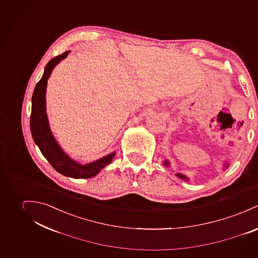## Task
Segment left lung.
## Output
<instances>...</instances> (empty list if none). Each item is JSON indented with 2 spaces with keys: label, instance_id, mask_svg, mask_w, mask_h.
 <instances>
[{
  "label": "left lung",
  "instance_id": "left-lung-1",
  "mask_svg": "<svg viewBox=\"0 0 258 258\" xmlns=\"http://www.w3.org/2000/svg\"><path fill=\"white\" fill-rule=\"evenodd\" d=\"M164 164H165L166 166H169V162H168L167 160H165V161H164ZM228 166H229V163H227L226 167H228ZM176 175H177V176H178L180 179H183V180H188V178H187L186 176H184L183 174H176Z\"/></svg>",
  "mask_w": 258,
  "mask_h": 258
}]
</instances>
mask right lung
Segmentation results:
<instances>
[{"instance_id": "obj_1", "label": "right lung", "mask_w": 258, "mask_h": 258, "mask_svg": "<svg viewBox=\"0 0 258 258\" xmlns=\"http://www.w3.org/2000/svg\"><path fill=\"white\" fill-rule=\"evenodd\" d=\"M66 51L56 57L52 58L45 66L44 73L34 88L31 99V115H30V132L32 139L39 147L43 156L51 164V166L60 174L77 179L91 178L96 176L105 166L110 164L115 157L113 152L89 164H79L72 160L59 146L53 135L51 134L45 106V93L47 79L51 71L58 63L68 55Z\"/></svg>"}]
</instances>
